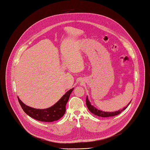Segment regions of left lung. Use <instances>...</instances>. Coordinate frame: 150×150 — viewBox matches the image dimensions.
I'll use <instances>...</instances> for the list:
<instances>
[{
  "instance_id": "1",
  "label": "left lung",
  "mask_w": 150,
  "mask_h": 150,
  "mask_svg": "<svg viewBox=\"0 0 150 150\" xmlns=\"http://www.w3.org/2000/svg\"><path fill=\"white\" fill-rule=\"evenodd\" d=\"M86 104L88 109H89V110L92 113H94V115H97V116L101 117H113V116H115V115H117L120 114L122 110H125L128 107V106L130 105V103L127 105V106L124 108V109H122V110H118V111H116V112H103L101 110H98L95 107H94L93 105H91L90 102L89 101V100L88 99V97H86Z\"/></svg>"
}]
</instances>
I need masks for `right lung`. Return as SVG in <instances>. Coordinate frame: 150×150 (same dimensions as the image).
I'll use <instances>...</instances> for the list:
<instances>
[{
    "instance_id": "add662e5",
    "label": "right lung",
    "mask_w": 150,
    "mask_h": 150,
    "mask_svg": "<svg viewBox=\"0 0 150 150\" xmlns=\"http://www.w3.org/2000/svg\"><path fill=\"white\" fill-rule=\"evenodd\" d=\"M73 89L67 91L55 105L45 109H37L30 108L25 105L19 98H18V100L23 110L29 117L42 122H53L59 120L65 114L66 105Z\"/></svg>"
}]
</instances>
